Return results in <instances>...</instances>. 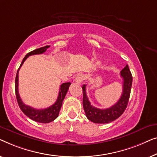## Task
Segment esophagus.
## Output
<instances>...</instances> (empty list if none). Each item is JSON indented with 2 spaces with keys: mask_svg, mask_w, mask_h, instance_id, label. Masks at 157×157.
Here are the masks:
<instances>
[{
  "mask_svg": "<svg viewBox=\"0 0 157 157\" xmlns=\"http://www.w3.org/2000/svg\"><path fill=\"white\" fill-rule=\"evenodd\" d=\"M84 79H85V76H84V75L79 74L76 76L75 79V82H77V83H78V84H80V83L82 82Z\"/></svg>",
  "mask_w": 157,
  "mask_h": 157,
  "instance_id": "34e87169",
  "label": "esophagus"
}]
</instances>
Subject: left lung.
Masks as SVG:
<instances>
[{
  "instance_id": "1",
  "label": "left lung",
  "mask_w": 157,
  "mask_h": 157,
  "mask_svg": "<svg viewBox=\"0 0 157 157\" xmlns=\"http://www.w3.org/2000/svg\"><path fill=\"white\" fill-rule=\"evenodd\" d=\"M120 76L123 79L122 94L117 102L107 109H101L92 106L86 94V85H83V108L86 117L91 122L98 124L111 122L120 117L124 112L129 101L132 84V75L127 65L121 71Z\"/></svg>"
}]
</instances>
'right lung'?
Segmentation results:
<instances>
[{
	"instance_id": "add662e5",
	"label": "right lung",
	"mask_w": 157,
	"mask_h": 157,
	"mask_svg": "<svg viewBox=\"0 0 157 157\" xmlns=\"http://www.w3.org/2000/svg\"><path fill=\"white\" fill-rule=\"evenodd\" d=\"M48 48H50V45H46L45 47L38 48V49L34 50L33 51L28 52L24 57L23 61L21 64V66L18 68L17 71L16 77H15V94H16V98L17 103H18L19 107L21 108L22 112L25 114L26 116L28 117L32 120L35 121L37 122L40 123H49L54 121L59 115V112L60 110V108L63 105V100L65 99V97L67 94V90L69 89L70 85H71L70 82H65L63 83L59 86V91L58 94V97L56 102L53 105L50 106V107L45 108V109H35L33 107H30V106L26 105L21 100V98H20L19 93H18V72L20 68L26 59L30 56H33V55H38V54H43L45 52Z\"/></svg>"
}]
</instances>
